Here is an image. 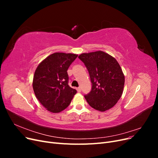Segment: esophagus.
Listing matches in <instances>:
<instances>
[{
  "label": "esophagus",
  "instance_id": "esophagus-1",
  "mask_svg": "<svg viewBox=\"0 0 158 158\" xmlns=\"http://www.w3.org/2000/svg\"><path fill=\"white\" fill-rule=\"evenodd\" d=\"M76 90H77L78 92H81V88H80V87H78V88H76Z\"/></svg>",
  "mask_w": 158,
  "mask_h": 158
}]
</instances>
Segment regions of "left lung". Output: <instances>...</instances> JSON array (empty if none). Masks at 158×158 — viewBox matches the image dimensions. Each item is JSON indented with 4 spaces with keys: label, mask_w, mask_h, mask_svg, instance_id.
Instances as JSON below:
<instances>
[{
    "label": "left lung",
    "mask_w": 158,
    "mask_h": 158,
    "mask_svg": "<svg viewBox=\"0 0 158 158\" xmlns=\"http://www.w3.org/2000/svg\"><path fill=\"white\" fill-rule=\"evenodd\" d=\"M78 58L88 70L92 90L84 95L89 106L99 111L112 108L121 98L125 76L117 60L103 51L82 53Z\"/></svg>",
    "instance_id": "8db88e82"
}]
</instances>
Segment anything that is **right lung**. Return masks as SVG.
Listing matches in <instances>:
<instances>
[{
	"instance_id": "obj_1",
	"label": "right lung",
	"mask_w": 158,
	"mask_h": 158,
	"mask_svg": "<svg viewBox=\"0 0 158 158\" xmlns=\"http://www.w3.org/2000/svg\"><path fill=\"white\" fill-rule=\"evenodd\" d=\"M78 55L55 52L37 67L33 89L37 99L47 110L59 113L67 107L76 94L69 83L68 69Z\"/></svg>"
}]
</instances>
